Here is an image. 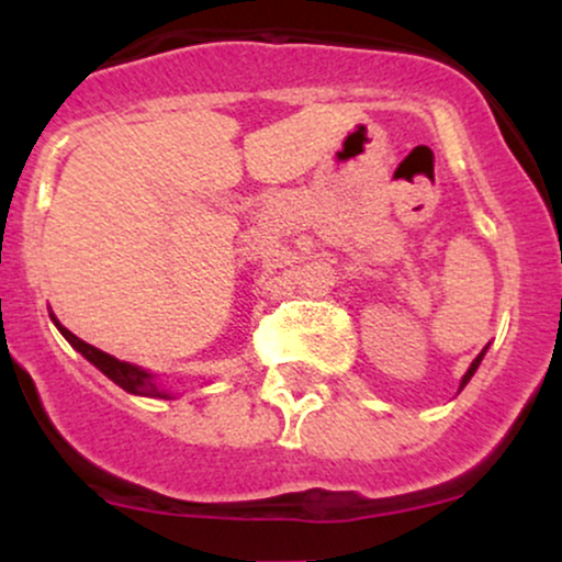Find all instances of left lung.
Returning <instances> with one entry per match:
<instances>
[{
  "label": "left lung",
  "instance_id": "left-lung-1",
  "mask_svg": "<svg viewBox=\"0 0 562 562\" xmlns=\"http://www.w3.org/2000/svg\"><path fill=\"white\" fill-rule=\"evenodd\" d=\"M483 353H486V348H483V351L479 353V357H475V359H473V364H470V370L465 372V378H462V389H465V385H468V380H470V378H473V372H475V370H479V364H481Z\"/></svg>",
  "mask_w": 562,
  "mask_h": 562
}]
</instances>
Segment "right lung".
<instances>
[{
  "mask_svg": "<svg viewBox=\"0 0 562 562\" xmlns=\"http://www.w3.org/2000/svg\"><path fill=\"white\" fill-rule=\"evenodd\" d=\"M53 319H55V317H53ZM55 325H57V330H60L63 335H66V340H68V344L74 346L76 351H81L83 357H87L89 362H92V364L97 367V370H102V372H105V375L111 378L115 385H121V389L128 391V393H137V396L169 398V393L158 389V385H156V380H153L150 372L139 370V367H134V364H128V362H119V359L111 357V353H105V351H100V348L89 346L87 340L76 338L74 333L66 330V327H63L60 322H57V319H55Z\"/></svg>",
  "mask_w": 562,
  "mask_h": 562,
  "instance_id": "1",
  "label": "right lung"
}]
</instances>
